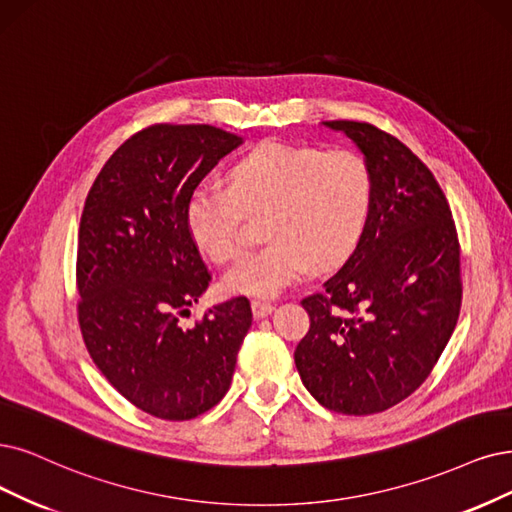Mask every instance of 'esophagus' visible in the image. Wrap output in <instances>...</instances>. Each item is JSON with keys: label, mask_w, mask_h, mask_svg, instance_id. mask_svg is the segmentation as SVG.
I'll use <instances>...</instances> for the list:
<instances>
[{"label": "esophagus", "mask_w": 512, "mask_h": 512, "mask_svg": "<svg viewBox=\"0 0 512 512\" xmlns=\"http://www.w3.org/2000/svg\"><path fill=\"white\" fill-rule=\"evenodd\" d=\"M251 308H253V316L255 318H266L274 310V306L270 304V301H263V299H253L251 301Z\"/></svg>", "instance_id": "obj_1"}]
</instances>
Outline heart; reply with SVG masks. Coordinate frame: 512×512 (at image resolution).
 Wrapping results in <instances>:
<instances>
[{
    "mask_svg": "<svg viewBox=\"0 0 512 512\" xmlns=\"http://www.w3.org/2000/svg\"><path fill=\"white\" fill-rule=\"evenodd\" d=\"M373 200L367 162L348 149L263 143L230 168V187L202 183L185 202V225L217 263L242 249L244 211L261 215L270 242L225 274L234 295L272 297L312 268L344 263L361 240Z\"/></svg>",
    "mask_w": 512,
    "mask_h": 512,
    "instance_id": "b5f03b06",
    "label": "heart"
}]
</instances>
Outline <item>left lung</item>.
Listing matches in <instances>:
<instances>
[{
	"instance_id": "8db88e82",
	"label": "left lung",
	"mask_w": 512,
	"mask_h": 512,
	"mask_svg": "<svg viewBox=\"0 0 512 512\" xmlns=\"http://www.w3.org/2000/svg\"><path fill=\"white\" fill-rule=\"evenodd\" d=\"M365 156L373 200L354 253L325 293L301 301L310 329L295 367L314 399L337 413H380L418 390L456 329L460 244L428 166L388 132L333 120Z\"/></svg>"
}]
</instances>
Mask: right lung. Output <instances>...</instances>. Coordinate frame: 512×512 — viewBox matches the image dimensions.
<instances>
[{"instance_id": "add662e5", "label": "right lung", "mask_w": 512, "mask_h": 512, "mask_svg": "<svg viewBox=\"0 0 512 512\" xmlns=\"http://www.w3.org/2000/svg\"><path fill=\"white\" fill-rule=\"evenodd\" d=\"M242 137L208 124H156L124 141L94 179L80 221L78 318L94 365L124 399L183 422L230 388L253 312L246 297L181 327L208 287L185 202Z\"/></svg>"}]
</instances>
